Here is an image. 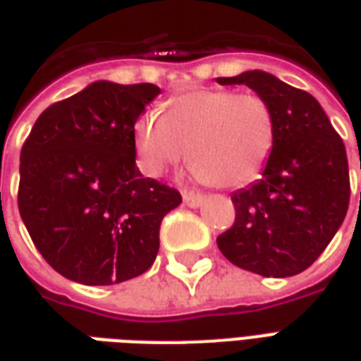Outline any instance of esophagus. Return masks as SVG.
<instances>
[{
	"label": "esophagus",
	"instance_id": "1",
	"mask_svg": "<svg viewBox=\"0 0 361 361\" xmlns=\"http://www.w3.org/2000/svg\"><path fill=\"white\" fill-rule=\"evenodd\" d=\"M183 203L188 204V207H199V204L203 203V195H199V193H183Z\"/></svg>",
	"mask_w": 361,
	"mask_h": 361
}]
</instances>
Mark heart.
I'll return each instance as SVG.
<instances>
[{
  "instance_id": "1",
  "label": "heart",
  "mask_w": 361,
  "mask_h": 361,
  "mask_svg": "<svg viewBox=\"0 0 361 361\" xmlns=\"http://www.w3.org/2000/svg\"><path fill=\"white\" fill-rule=\"evenodd\" d=\"M276 142L271 104L255 92L201 87L172 96L166 114L149 110L135 123L147 173H160L189 149V164L214 188H243L265 170Z\"/></svg>"
}]
</instances>
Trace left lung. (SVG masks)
<instances>
[{
	"mask_svg": "<svg viewBox=\"0 0 361 361\" xmlns=\"http://www.w3.org/2000/svg\"><path fill=\"white\" fill-rule=\"evenodd\" d=\"M216 81L247 85L276 118V142L263 178L232 193L235 219L216 238L219 250L230 263L261 276L300 274L325 251L348 211L344 142L310 92L274 75L245 71Z\"/></svg>",
	"mask_w": 361,
	"mask_h": 361,
	"instance_id": "obj_1",
	"label": "left lung"
}]
</instances>
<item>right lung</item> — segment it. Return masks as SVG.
Wrapping results in <instances>:
<instances>
[{
    "label": "right lung",
    "instance_id": "1",
    "mask_svg": "<svg viewBox=\"0 0 361 361\" xmlns=\"http://www.w3.org/2000/svg\"><path fill=\"white\" fill-rule=\"evenodd\" d=\"M160 94L150 82L96 81L40 114L20 150V219L46 263L89 286L149 271L178 189L142 178L135 123Z\"/></svg>",
    "mask_w": 361,
    "mask_h": 361
}]
</instances>
